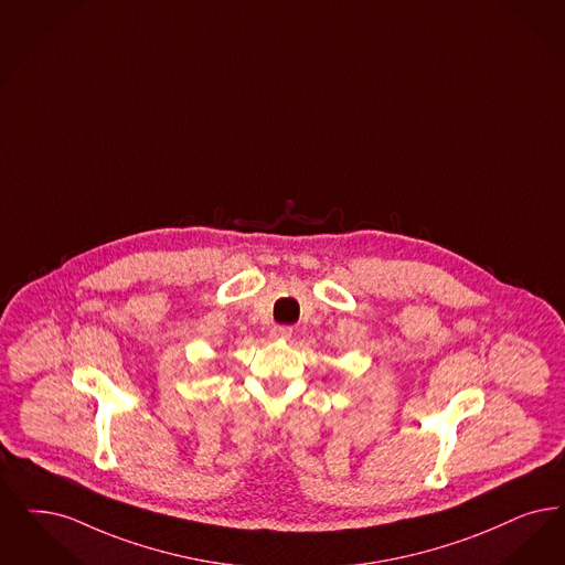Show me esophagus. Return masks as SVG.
<instances>
[{
  "label": "esophagus",
  "instance_id": "obj_1",
  "mask_svg": "<svg viewBox=\"0 0 565 565\" xmlns=\"http://www.w3.org/2000/svg\"><path fill=\"white\" fill-rule=\"evenodd\" d=\"M292 326H273L271 337L273 339L288 340L292 337Z\"/></svg>",
  "mask_w": 565,
  "mask_h": 565
}]
</instances>
